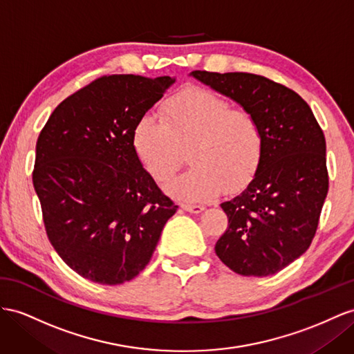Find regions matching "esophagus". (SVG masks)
I'll use <instances>...</instances> for the list:
<instances>
[{
    "mask_svg": "<svg viewBox=\"0 0 354 354\" xmlns=\"http://www.w3.org/2000/svg\"><path fill=\"white\" fill-rule=\"evenodd\" d=\"M180 207H183L184 211L193 212V214H198V212H202L205 209V206L194 205V203H183V205H180Z\"/></svg>",
    "mask_w": 354,
    "mask_h": 354,
    "instance_id": "1",
    "label": "esophagus"
}]
</instances>
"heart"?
Masks as SVG:
<instances>
[{
  "label": "heart",
  "mask_w": 354,
  "mask_h": 354,
  "mask_svg": "<svg viewBox=\"0 0 354 354\" xmlns=\"http://www.w3.org/2000/svg\"><path fill=\"white\" fill-rule=\"evenodd\" d=\"M133 147L148 174L162 184L176 174L188 150L192 162L171 192L189 202L236 192L254 178L265 156V131L247 109L206 88H185L145 113L133 131Z\"/></svg>",
  "instance_id": "obj_1"
}]
</instances>
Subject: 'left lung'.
<instances>
[{"mask_svg": "<svg viewBox=\"0 0 354 354\" xmlns=\"http://www.w3.org/2000/svg\"><path fill=\"white\" fill-rule=\"evenodd\" d=\"M192 75L254 113L265 156L243 192L221 203L229 225L215 243L223 263L243 277L277 274L310 248L329 189L326 139L305 100L265 76Z\"/></svg>", "mask_w": 354, "mask_h": 354, "instance_id": "1", "label": "left lung"}]
</instances>
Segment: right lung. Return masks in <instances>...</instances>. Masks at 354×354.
<instances>
[{"mask_svg": "<svg viewBox=\"0 0 354 354\" xmlns=\"http://www.w3.org/2000/svg\"><path fill=\"white\" fill-rule=\"evenodd\" d=\"M170 76L107 75L61 102L35 145L32 184L49 242L76 274L116 286L138 277L178 206L133 147Z\"/></svg>", "mask_w": 354, "mask_h": 354, "instance_id": "add662e5", "label": "right lung"}]
</instances>
